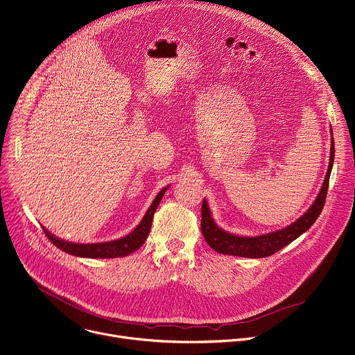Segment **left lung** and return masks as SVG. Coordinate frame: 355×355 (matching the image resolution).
Instances as JSON below:
<instances>
[{"label": "left lung", "mask_w": 355, "mask_h": 355, "mask_svg": "<svg viewBox=\"0 0 355 355\" xmlns=\"http://www.w3.org/2000/svg\"><path fill=\"white\" fill-rule=\"evenodd\" d=\"M334 163V140L331 139V148H330V163H329V170L323 182V187H321L318 196L313 205L307 209V212L300 216L296 222H293L288 227L261 235V236H238L234 234H230L227 231L220 230L218 225L215 223L214 218L211 216V211L208 207V202L204 200L201 212H202V219H201V231L202 235L207 241V243L216 250L218 253L222 254H232V256H242V257H266L290 242H293L297 239L302 234H304L311 225L315 222L318 215L323 211L324 202H326V196H327V189H329V181H330V174Z\"/></svg>", "instance_id": "obj_1"}]
</instances>
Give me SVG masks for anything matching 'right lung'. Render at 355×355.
Here are the masks:
<instances>
[{
	"mask_svg": "<svg viewBox=\"0 0 355 355\" xmlns=\"http://www.w3.org/2000/svg\"><path fill=\"white\" fill-rule=\"evenodd\" d=\"M168 187H166L164 189H161L157 197L154 198V201L151 202L150 208L147 209L144 218L141 219V222L137 225V228L130 232L128 235L116 239V241H110V242H101V243H75V242H68V241H63L56 238L55 235H52L51 232H48L44 228L45 235L48 236V239L60 250L67 252L69 254L73 256H80V257H99V259H109V257H121V256H127L133 253L135 250H137L144 241L147 239L150 230H151V222H153V216L154 212L163 198V196L166 194Z\"/></svg>",
	"mask_w": 355,
	"mask_h": 355,
	"instance_id": "right-lung-1",
	"label": "right lung"
}]
</instances>
